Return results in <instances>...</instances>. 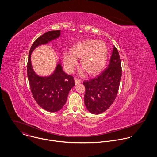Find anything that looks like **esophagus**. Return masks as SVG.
Returning <instances> with one entry per match:
<instances>
[{"label": "esophagus", "instance_id": "obj_1", "mask_svg": "<svg viewBox=\"0 0 157 157\" xmlns=\"http://www.w3.org/2000/svg\"><path fill=\"white\" fill-rule=\"evenodd\" d=\"M74 82H75V85H78V84H79V83H81V81H80V80L77 79V78H75V79H74Z\"/></svg>", "mask_w": 157, "mask_h": 157}]
</instances>
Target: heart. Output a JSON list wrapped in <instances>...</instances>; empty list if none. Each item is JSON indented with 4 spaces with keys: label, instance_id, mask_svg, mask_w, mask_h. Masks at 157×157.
Masks as SVG:
<instances>
[{
    "label": "heart",
    "instance_id": "heart-1",
    "mask_svg": "<svg viewBox=\"0 0 157 157\" xmlns=\"http://www.w3.org/2000/svg\"><path fill=\"white\" fill-rule=\"evenodd\" d=\"M69 52L63 55V63L68 72H72L80 59L81 67L90 75L98 74L107 61L108 49L102 40L88 39L71 46Z\"/></svg>",
    "mask_w": 157,
    "mask_h": 157
}]
</instances>
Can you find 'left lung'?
Wrapping results in <instances>:
<instances>
[{"instance_id": "left-lung-1", "label": "left lung", "mask_w": 157, "mask_h": 157, "mask_svg": "<svg viewBox=\"0 0 157 157\" xmlns=\"http://www.w3.org/2000/svg\"><path fill=\"white\" fill-rule=\"evenodd\" d=\"M121 77V64L117 49L113 46L108 67L97 77L84 81L85 104L89 112L100 114L114 101Z\"/></svg>"}]
</instances>
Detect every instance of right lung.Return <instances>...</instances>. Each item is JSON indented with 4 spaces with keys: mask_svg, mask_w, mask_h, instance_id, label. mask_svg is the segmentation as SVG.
<instances>
[{
    "mask_svg": "<svg viewBox=\"0 0 157 157\" xmlns=\"http://www.w3.org/2000/svg\"><path fill=\"white\" fill-rule=\"evenodd\" d=\"M60 36V30H56L46 32L39 37L31 46L28 60L27 75L32 94L37 104L48 112H57L65 105L70 90L75 85L74 78L63 71L60 62L51 75H38L32 67L31 54L38 46L46 44Z\"/></svg>",
    "mask_w": 157,
    "mask_h": 157,
    "instance_id": "obj_1",
    "label": "right lung"
}]
</instances>
